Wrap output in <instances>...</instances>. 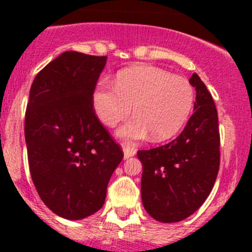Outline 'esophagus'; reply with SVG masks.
<instances>
[{
	"label": "esophagus",
	"mask_w": 252,
	"mask_h": 252,
	"mask_svg": "<svg viewBox=\"0 0 252 252\" xmlns=\"http://www.w3.org/2000/svg\"><path fill=\"white\" fill-rule=\"evenodd\" d=\"M123 152H124V158H129V157L134 156L136 150L134 147L128 146V145H123Z\"/></svg>",
	"instance_id": "esophagus-1"
}]
</instances>
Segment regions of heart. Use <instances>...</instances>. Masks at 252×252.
Returning <instances> with one entry per match:
<instances>
[{
  "label": "heart",
  "mask_w": 252,
  "mask_h": 252,
  "mask_svg": "<svg viewBox=\"0 0 252 252\" xmlns=\"http://www.w3.org/2000/svg\"><path fill=\"white\" fill-rule=\"evenodd\" d=\"M194 102V88L187 78L147 65L122 70L114 85L103 81L93 95L95 113L110 128L126 118L133 106L135 117L118 131L128 141L149 134L155 141L172 138L185 126Z\"/></svg>",
  "instance_id": "heart-1"
}]
</instances>
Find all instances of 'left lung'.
Instances as JSON below:
<instances>
[{
	"label": "left lung",
	"mask_w": 252,
	"mask_h": 252,
	"mask_svg": "<svg viewBox=\"0 0 252 252\" xmlns=\"http://www.w3.org/2000/svg\"><path fill=\"white\" fill-rule=\"evenodd\" d=\"M195 112L173 141L139 150L142 162L141 199L145 210L159 222L185 220L207 199L220 162L218 114L212 95L196 73Z\"/></svg>",
	"instance_id": "obj_1"
}]
</instances>
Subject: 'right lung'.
Returning a JSON list of instances; mask_svg holds the SVG:
<instances>
[{
	"label": "right lung",
	"mask_w": 252,
	"mask_h": 252,
	"mask_svg": "<svg viewBox=\"0 0 252 252\" xmlns=\"http://www.w3.org/2000/svg\"><path fill=\"white\" fill-rule=\"evenodd\" d=\"M106 60L67 51L42 68L30 88L24 126L30 174L44 204L67 220L102 207L124 156L93 106Z\"/></svg>",
	"instance_id": "add662e5"
}]
</instances>
